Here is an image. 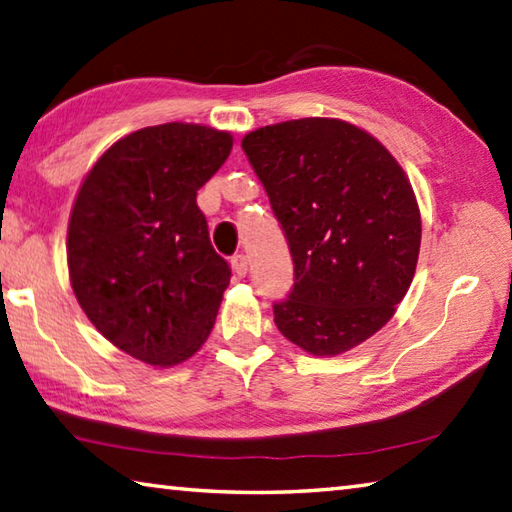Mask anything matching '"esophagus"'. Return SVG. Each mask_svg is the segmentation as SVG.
I'll list each match as a JSON object with an SVG mask.
<instances>
[{
  "label": "esophagus",
  "instance_id": "34e87169",
  "mask_svg": "<svg viewBox=\"0 0 512 512\" xmlns=\"http://www.w3.org/2000/svg\"><path fill=\"white\" fill-rule=\"evenodd\" d=\"M230 266H232V271H235L237 277H244L248 273V257L246 255H232Z\"/></svg>",
  "mask_w": 512,
  "mask_h": 512
}]
</instances>
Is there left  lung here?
Wrapping results in <instances>:
<instances>
[{
  "instance_id": "left-lung-1",
  "label": "left lung",
  "mask_w": 512,
  "mask_h": 512,
  "mask_svg": "<svg viewBox=\"0 0 512 512\" xmlns=\"http://www.w3.org/2000/svg\"><path fill=\"white\" fill-rule=\"evenodd\" d=\"M241 147L286 235L295 284L275 324L313 356H338L392 320L421 248V212L403 167L365 129L300 118Z\"/></svg>"
}]
</instances>
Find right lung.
Wrapping results in <instances>:
<instances>
[{
	"label": "right lung",
	"instance_id": "obj_1",
	"mask_svg": "<svg viewBox=\"0 0 512 512\" xmlns=\"http://www.w3.org/2000/svg\"><path fill=\"white\" fill-rule=\"evenodd\" d=\"M232 136L165 123L120 138L87 172L67 230L69 280L111 345L154 367L199 351L230 268L215 253L197 190L226 163Z\"/></svg>",
	"mask_w": 512,
	"mask_h": 512
}]
</instances>
